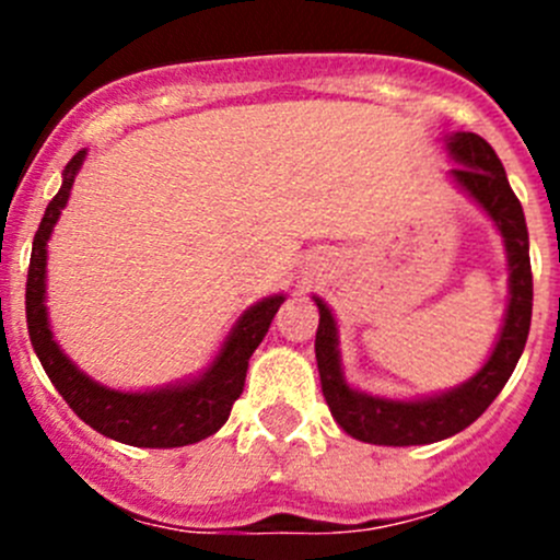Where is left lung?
Listing matches in <instances>:
<instances>
[{"instance_id": "obj_1", "label": "left lung", "mask_w": 560, "mask_h": 560, "mask_svg": "<svg viewBox=\"0 0 560 560\" xmlns=\"http://www.w3.org/2000/svg\"><path fill=\"white\" fill-rule=\"evenodd\" d=\"M450 156L460 167L450 171V178L460 191H466L490 217L504 238L506 268H510V298H506L504 325L499 341L488 354L482 369L463 385L444 393L422 395V398H385L352 387L343 376L341 349H338V325L330 306L314 295L319 308L316 327V369H319L322 395L330 415L352 439L382 447H411V444H433L455 436L471 425L504 389L525 349L530 327V281L528 228H525L523 206L506 180L504 165L490 149L488 140L474 132L444 135Z\"/></svg>"}]
</instances>
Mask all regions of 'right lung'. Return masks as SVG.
Returning <instances> with one entry per match:
<instances>
[{"instance_id": "add662e5", "label": "right lung", "mask_w": 560, "mask_h": 560, "mask_svg": "<svg viewBox=\"0 0 560 560\" xmlns=\"http://www.w3.org/2000/svg\"><path fill=\"white\" fill-rule=\"evenodd\" d=\"M83 160H86V149L78 151L67 162L65 173H61V189L45 208L43 222L35 233V244H32L30 279H26V325H30L32 347H35L39 363L61 398L70 404V409L86 425H92L94 431L113 442L129 444V447L167 450L186 447V444L213 436L228 422L230 409L244 393L248 358L268 332L270 322L284 303V295L262 298L248 306L230 327L217 358L200 376L132 393V389L105 387L83 374L56 343L48 322V306H45L48 241L67 200H70L72 184H75Z\"/></svg>"}]
</instances>
